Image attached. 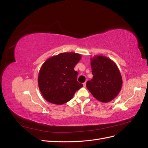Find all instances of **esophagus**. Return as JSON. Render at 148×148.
<instances>
[{
    "label": "esophagus",
    "instance_id": "1",
    "mask_svg": "<svg viewBox=\"0 0 148 148\" xmlns=\"http://www.w3.org/2000/svg\"><path fill=\"white\" fill-rule=\"evenodd\" d=\"M86 82H84V83H83V86L85 87V86H86Z\"/></svg>",
    "mask_w": 148,
    "mask_h": 148
}]
</instances>
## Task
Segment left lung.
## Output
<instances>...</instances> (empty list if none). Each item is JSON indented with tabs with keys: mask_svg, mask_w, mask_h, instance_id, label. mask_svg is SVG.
I'll use <instances>...</instances> for the list:
<instances>
[{
	"mask_svg": "<svg viewBox=\"0 0 148 148\" xmlns=\"http://www.w3.org/2000/svg\"><path fill=\"white\" fill-rule=\"evenodd\" d=\"M92 78L86 83L92 95L101 102L117 97L122 86V78L117 65L109 58L96 56L91 59Z\"/></svg>",
	"mask_w": 148,
	"mask_h": 148,
	"instance_id": "1",
	"label": "left lung"
}]
</instances>
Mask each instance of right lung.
Here are the masks:
<instances>
[{"label": "right lung", "mask_w": 148, "mask_h": 148, "mask_svg": "<svg viewBox=\"0 0 148 148\" xmlns=\"http://www.w3.org/2000/svg\"><path fill=\"white\" fill-rule=\"evenodd\" d=\"M81 58L79 53L64 52L49 58L42 64L38 82L39 90L47 101L57 105L65 104L83 87L77 81L78 72L74 70Z\"/></svg>", "instance_id": "1"}]
</instances>
